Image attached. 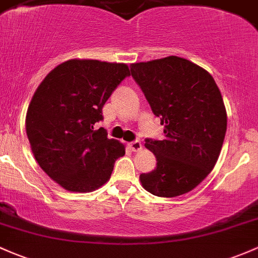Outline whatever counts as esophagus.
Segmentation results:
<instances>
[{
	"label": "esophagus",
	"instance_id": "34e87169",
	"mask_svg": "<svg viewBox=\"0 0 258 258\" xmlns=\"http://www.w3.org/2000/svg\"><path fill=\"white\" fill-rule=\"evenodd\" d=\"M129 148L132 149L134 152H137V151H140L141 149H143V145H141V143L139 140H134V141H132V143H129Z\"/></svg>",
	"mask_w": 258,
	"mask_h": 258
}]
</instances>
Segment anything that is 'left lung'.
I'll return each instance as SVG.
<instances>
[{
	"mask_svg": "<svg viewBox=\"0 0 258 258\" xmlns=\"http://www.w3.org/2000/svg\"><path fill=\"white\" fill-rule=\"evenodd\" d=\"M152 113L165 126L162 140L145 139L156 168L141 173L151 195H184L210 173L226 133V110L214 79L201 66L178 56L130 65Z\"/></svg>",
	"mask_w": 258,
	"mask_h": 258,
	"instance_id": "8db88e82",
	"label": "left lung"
}]
</instances>
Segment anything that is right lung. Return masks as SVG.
<instances>
[{"label": "right lung", "mask_w": 258, "mask_h": 258, "mask_svg": "<svg viewBox=\"0 0 258 258\" xmlns=\"http://www.w3.org/2000/svg\"><path fill=\"white\" fill-rule=\"evenodd\" d=\"M130 76L125 63L69 60L48 74L28 107L26 130L35 160L50 178L71 192H91L109 179L123 144L108 139L103 108Z\"/></svg>", "instance_id": "1"}]
</instances>
